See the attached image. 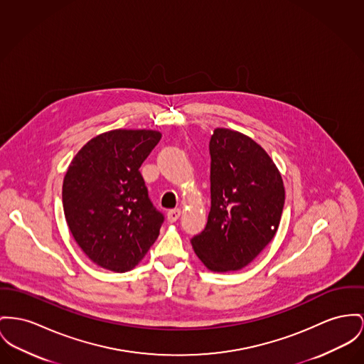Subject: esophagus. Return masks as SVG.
<instances>
[{"label": "esophagus", "mask_w": 364, "mask_h": 364, "mask_svg": "<svg viewBox=\"0 0 364 364\" xmlns=\"http://www.w3.org/2000/svg\"><path fill=\"white\" fill-rule=\"evenodd\" d=\"M179 217H181V210H179V208H173V210H170V211L167 213V219H168L170 222L178 220Z\"/></svg>", "instance_id": "34e87169"}]
</instances>
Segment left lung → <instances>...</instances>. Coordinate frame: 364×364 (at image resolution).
<instances>
[{
    "mask_svg": "<svg viewBox=\"0 0 364 364\" xmlns=\"http://www.w3.org/2000/svg\"><path fill=\"white\" fill-rule=\"evenodd\" d=\"M210 154L211 210L204 230L191 242L211 272L240 270L277 232L283 179L264 147L242 132L217 128Z\"/></svg>",
    "mask_w": 364,
    "mask_h": 364,
    "instance_id": "1",
    "label": "left lung"
}]
</instances>
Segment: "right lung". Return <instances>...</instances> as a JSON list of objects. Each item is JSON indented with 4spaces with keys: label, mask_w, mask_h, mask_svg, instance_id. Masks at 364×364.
<instances>
[{
    "label": "right lung",
    "mask_w": 364,
    "mask_h": 364,
    "mask_svg": "<svg viewBox=\"0 0 364 364\" xmlns=\"http://www.w3.org/2000/svg\"><path fill=\"white\" fill-rule=\"evenodd\" d=\"M160 139L153 129L107 131L82 146L66 171L65 218L97 267L128 272L159 237L164 217L153 207L139 168Z\"/></svg>",
    "instance_id": "1"
}]
</instances>
